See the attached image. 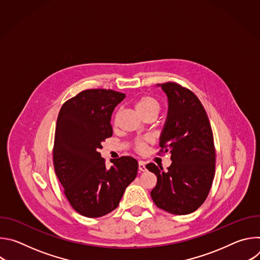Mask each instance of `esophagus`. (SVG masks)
Returning <instances> with one entry per match:
<instances>
[{"instance_id": "1", "label": "esophagus", "mask_w": 260, "mask_h": 260, "mask_svg": "<svg viewBox=\"0 0 260 260\" xmlns=\"http://www.w3.org/2000/svg\"><path fill=\"white\" fill-rule=\"evenodd\" d=\"M139 171H140V172H145V171H146V165H145V162L142 161V160L139 161Z\"/></svg>"}]
</instances>
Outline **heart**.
Here are the masks:
<instances>
[{
    "label": "heart",
    "mask_w": 260,
    "mask_h": 260,
    "mask_svg": "<svg viewBox=\"0 0 260 260\" xmlns=\"http://www.w3.org/2000/svg\"><path fill=\"white\" fill-rule=\"evenodd\" d=\"M136 110L138 111V113L142 116H148V115H157L158 111H159V104L158 102L149 95H144L139 98L136 101L135 104ZM117 118V114H115L114 116V121H116ZM146 147V143L144 141H137L136 142V150L138 151H142L145 149Z\"/></svg>",
    "instance_id": "1"
}]
</instances>
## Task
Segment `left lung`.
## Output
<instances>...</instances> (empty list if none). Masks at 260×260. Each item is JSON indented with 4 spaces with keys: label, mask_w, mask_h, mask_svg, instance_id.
<instances>
[{
    "label": "left lung",
    "mask_w": 260,
    "mask_h": 260,
    "mask_svg": "<svg viewBox=\"0 0 260 260\" xmlns=\"http://www.w3.org/2000/svg\"><path fill=\"white\" fill-rule=\"evenodd\" d=\"M168 96V115L159 145L170 152L168 171L154 164L146 168L157 177L151 191L154 204L175 215L198 210L206 201L215 174V148L211 124L198 96L179 84H157Z\"/></svg>",
    "instance_id": "left-lung-1"
}]
</instances>
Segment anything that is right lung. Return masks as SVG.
Masks as SVG:
<instances>
[{"label":"right lung","mask_w":260,"mask_h":260,"mask_svg":"<svg viewBox=\"0 0 260 260\" xmlns=\"http://www.w3.org/2000/svg\"><path fill=\"white\" fill-rule=\"evenodd\" d=\"M124 93L87 89L67 101L58 113L53 165L64 194L79 214L102 217L115 210L125 188L135 180L138 161L131 156L114 159L106 168L99 152L112 137L111 116Z\"/></svg>","instance_id":"obj_1"}]
</instances>
